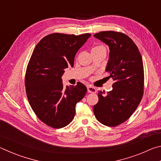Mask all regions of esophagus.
<instances>
[{
    "instance_id": "esophagus-1",
    "label": "esophagus",
    "mask_w": 161,
    "mask_h": 161,
    "mask_svg": "<svg viewBox=\"0 0 161 161\" xmlns=\"http://www.w3.org/2000/svg\"><path fill=\"white\" fill-rule=\"evenodd\" d=\"M87 91H88V92H89V93H96L97 89H95L94 86H87Z\"/></svg>"
}]
</instances>
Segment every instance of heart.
<instances>
[{"label":"heart","instance_id":"heart-1","mask_svg":"<svg viewBox=\"0 0 161 161\" xmlns=\"http://www.w3.org/2000/svg\"><path fill=\"white\" fill-rule=\"evenodd\" d=\"M100 48H104V47H103V46H102V45H98V46H96V47H94L92 48V50H96V49H100Z\"/></svg>","mask_w":161,"mask_h":161}]
</instances>
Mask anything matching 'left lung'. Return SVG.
I'll return each instance as SVG.
<instances>
[{
    "instance_id": "1",
    "label": "left lung",
    "mask_w": 161,
    "mask_h": 161,
    "mask_svg": "<svg viewBox=\"0 0 161 161\" xmlns=\"http://www.w3.org/2000/svg\"><path fill=\"white\" fill-rule=\"evenodd\" d=\"M94 37L109 47L106 72L114 80L111 91L98 92L99 102L94 106V113L100 123L116 126L132 115L143 97L142 58L133 40L122 32L103 31Z\"/></svg>"
}]
</instances>
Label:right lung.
Instances as JSON below:
<instances>
[{
    "label": "right lung",
    "mask_w": 161,
    "mask_h": 161,
    "mask_svg": "<svg viewBox=\"0 0 161 161\" xmlns=\"http://www.w3.org/2000/svg\"><path fill=\"white\" fill-rule=\"evenodd\" d=\"M53 33L36 45L26 69L27 97L36 116L47 126L60 129L67 126L75 114L76 103L83 99L86 87L81 82L64 88V69L74 66L76 53L90 37Z\"/></svg>",
    "instance_id": "obj_1"
}]
</instances>
